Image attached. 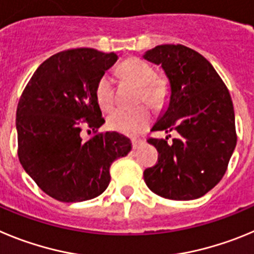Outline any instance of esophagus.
<instances>
[{"label":"esophagus","mask_w":254,"mask_h":254,"mask_svg":"<svg viewBox=\"0 0 254 254\" xmlns=\"http://www.w3.org/2000/svg\"><path fill=\"white\" fill-rule=\"evenodd\" d=\"M131 143H132V149L136 150V149H139V148L143 147L145 141H144L143 139H132Z\"/></svg>","instance_id":"obj_1"}]
</instances>
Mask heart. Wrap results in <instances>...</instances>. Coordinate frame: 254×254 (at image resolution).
I'll return each instance as SVG.
<instances>
[{
  "mask_svg": "<svg viewBox=\"0 0 254 254\" xmlns=\"http://www.w3.org/2000/svg\"><path fill=\"white\" fill-rule=\"evenodd\" d=\"M120 73L127 79L141 87L140 101H145L153 107L163 106L168 99V83L164 78L154 77L153 68L147 62L138 58H129L120 65ZM95 95L97 104L102 110H109L114 105V84L110 74H102L96 83ZM152 120V113L148 107L136 110L118 109L107 118V125L111 130L134 135L148 127Z\"/></svg>",
  "mask_w": 254,
  "mask_h": 254,
  "instance_id": "heart-1",
  "label": "heart"
}]
</instances>
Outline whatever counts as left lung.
Here are the masks:
<instances>
[{
    "instance_id": "obj_1",
    "label": "left lung",
    "mask_w": 254,
    "mask_h": 254,
    "mask_svg": "<svg viewBox=\"0 0 254 254\" xmlns=\"http://www.w3.org/2000/svg\"><path fill=\"white\" fill-rule=\"evenodd\" d=\"M143 58L161 65L171 88L168 106L152 130L176 132L172 143L171 135L148 140L159 157L144 171V181L162 197H201L223 178L237 145L229 91L210 62L185 45H158Z\"/></svg>"
}]
</instances>
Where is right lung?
I'll return each instance as SVG.
<instances>
[{"label":"right lung","instance_id":"1","mask_svg":"<svg viewBox=\"0 0 254 254\" xmlns=\"http://www.w3.org/2000/svg\"><path fill=\"white\" fill-rule=\"evenodd\" d=\"M115 53L78 48L57 53L39 65L16 110L19 159L25 172L50 197L79 202L101 195L110 184V166L131 150L116 131L84 141L79 120L97 131L105 123L95 95Z\"/></svg>","mask_w":254,"mask_h":254}]
</instances>
